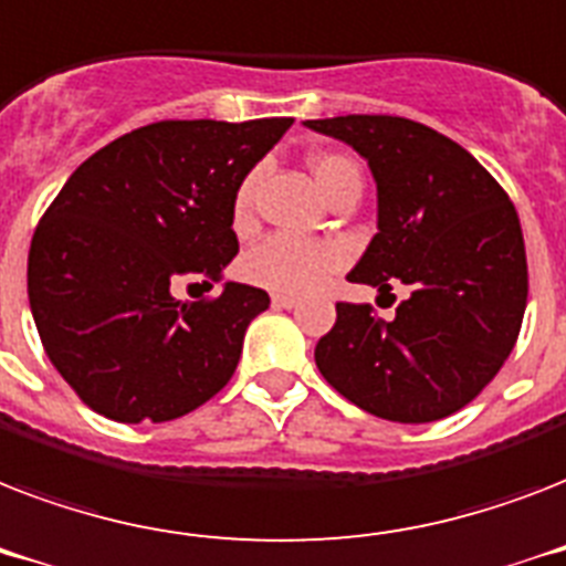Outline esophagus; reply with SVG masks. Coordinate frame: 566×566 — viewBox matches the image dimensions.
<instances>
[{"label":"esophagus","mask_w":566,"mask_h":566,"mask_svg":"<svg viewBox=\"0 0 566 566\" xmlns=\"http://www.w3.org/2000/svg\"><path fill=\"white\" fill-rule=\"evenodd\" d=\"M296 296L291 293H273V308H296Z\"/></svg>","instance_id":"esophagus-1"}]
</instances>
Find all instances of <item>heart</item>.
<instances>
[{
  "instance_id": "heart-1",
  "label": "heart",
  "mask_w": 566,
  "mask_h": 566,
  "mask_svg": "<svg viewBox=\"0 0 566 566\" xmlns=\"http://www.w3.org/2000/svg\"><path fill=\"white\" fill-rule=\"evenodd\" d=\"M311 172H314L319 190L328 196L346 176L358 172V167L346 155H317L311 161ZM252 193H255V179H247L234 196V222L238 226L249 220ZM344 264V247H337L332 240L296 238V234L279 231L249 249L243 258V275L258 287L293 296V293L317 291L319 284H326Z\"/></svg>"
}]
</instances>
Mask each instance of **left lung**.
Wrapping results in <instances>:
<instances>
[{
	"mask_svg": "<svg viewBox=\"0 0 566 566\" xmlns=\"http://www.w3.org/2000/svg\"><path fill=\"white\" fill-rule=\"evenodd\" d=\"M367 158L378 231L349 282L411 284L394 319L337 302L314 361L349 402L394 422L461 411L517 344L528 300L526 243L502 185L434 128L390 114L305 119Z\"/></svg>",
	"mask_w": 566,
	"mask_h": 566,
	"instance_id": "8db88e82",
	"label": "left lung"
}]
</instances>
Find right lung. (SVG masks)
<instances>
[{"instance_id": "1", "label": "right lung", "mask_w": 566, "mask_h": 566, "mask_svg": "<svg viewBox=\"0 0 566 566\" xmlns=\"http://www.w3.org/2000/svg\"><path fill=\"white\" fill-rule=\"evenodd\" d=\"M291 117L161 119L93 153L40 217L29 302L49 361L78 399L117 422L185 417L229 385L261 287L226 282L238 255L234 196Z\"/></svg>"}]
</instances>
